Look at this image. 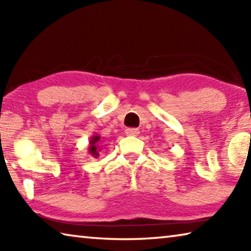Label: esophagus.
I'll list each match as a JSON object with an SVG mask.
<instances>
[{
	"label": "esophagus",
	"instance_id": "1",
	"mask_svg": "<svg viewBox=\"0 0 251 251\" xmlns=\"http://www.w3.org/2000/svg\"><path fill=\"white\" fill-rule=\"evenodd\" d=\"M125 133H126V135H128V136H137L139 134V129H137V128H127L125 130Z\"/></svg>",
	"mask_w": 251,
	"mask_h": 251
}]
</instances>
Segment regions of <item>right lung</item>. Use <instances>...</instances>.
<instances>
[{
  "label": "right lung",
  "mask_w": 251,
  "mask_h": 251,
  "mask_svg": "<svg viewBox=\"0 0 251 251\" xmlns=\"http://www.w3.org/2000/svg\"><path fill=\"white\" fill-rule=\"evenodd\" d=\"M100 138V136L93 135L91 137L90 145H88V152H90L91 156L96 157V158L100 156V151H101V148L99 145Z\"/></svg>",
  "instance_id": "1"
}]
</instances>
